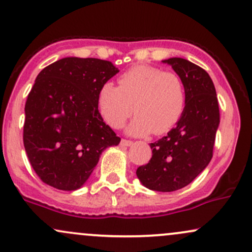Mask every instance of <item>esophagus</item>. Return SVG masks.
Segmentation results:
<instances>
[{
  "label": "esophagus",
  "instance_id": "esophagus-1",
  "mask_svg": "<svg viewBox=\"0 0 252 252\" xmlns=\"http://www.w3.org/2000/svg\"><path fill=\"white\" fill-rule=\"evenodd\" d=\"M131 144H132V141L126 140V138H122V141H121V146H123V147H129V146H131Z\"/></svg>",
  "mask_w": 252,
  "mask_h": 252
}]
</instances>
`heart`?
Wrapping results in <instances>:
<instances>
[{
    "label": "heart",
    "mask_w": 252,
    "mask_h": 252,
    "mask_svg": "<svg viewBox=\"0 0 252 252\" xmlns=\"http://www.w3.org/2000/svg\"><path fill=\"white\" fill-rule=\"evenodd\" d=\"M118 86L106 83L98 92V109L110 126L120 129L135 112L132 135H162L180 121L186 89L178 73L149 65H136L118 77Z\"/></svg>",
    "instance_id": "1"
}]
</instances>
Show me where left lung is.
Instances as JSON below:
<instances>
[{"instance_id":"1","label":"left lung","mask_w":252,"mask_h":252,"mask_svg":"<svg viewBox=\"0 0 252 252\" xmlns=\"http://www.w3.org/2000/svg\"><path fill=\"white\" fill-rule=\"evenodd\" d=\"M163 63L181 77L186 106L175 128L150 143L152 158L138 167L136 175L147 189L173 192L190 184L210 163L219 126V105L215 85L204 68L182 58Z\"/></svg>"}]
</instances>
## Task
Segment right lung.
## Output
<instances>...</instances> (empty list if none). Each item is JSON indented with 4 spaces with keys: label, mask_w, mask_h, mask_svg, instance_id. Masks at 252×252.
I'll list each match as a JSON object with an SVG mask.
<instances>
[{
    "label": "right lung",
    "mask_w": 252,
    "mask_h": 252,
    "mask_svg": "<svg viewBox=\"0 0 252 252\" xmlns=\"http://www.w3.org/2000/svg\"><path fill=\"white\" fill-rule=\"evenodd\" d=\"M118 68L96 58H63L37 74L25 105L24 146L40 180L82 187L105 148L121 138L103 121L98 92Z\"/></svg>",
    "instance_id": "1"
}]
</instances>
